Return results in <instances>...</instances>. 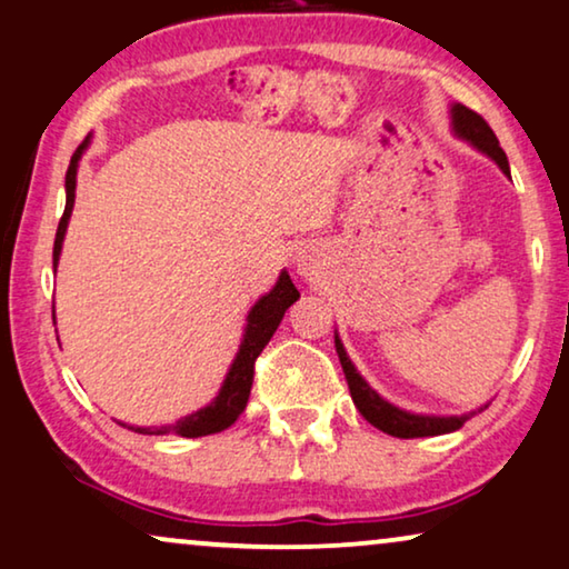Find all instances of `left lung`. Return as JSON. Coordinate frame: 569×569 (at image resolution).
Returning <instances> with one entry per match:
<instances>
[{"label":"left lung","mask_w":569,"mask_h":569,"mask_svg":"<svg viewBox=\"0 0 569 569\" xmlns=\"http://www.w3.org/2000/svg\"><path fill=\"white\" fill-rule=\"evenodd\" d=\"M450 127L452 132L458 134L460 140H466L468 146H473L479 153L489 156L499 169H502L505 177H510V163H507L505 150L499 148L497 134L491 132V127L483 121L479 113L468 109L463 103H452L450 106ZM336 351L340 359V367H343L348 390H351L353 406L359 408V413L367 419L372 427H377L385 435L400 437V439H411V437H435V435H448V431H456L463 427V423L471 419V413L463 416H429V413H411L403 411V408L392 406L390 400H385L380 392L369 388V382L359 375V369L353 367V361L348 359L343 343H340V336L336 332ZM487 406H481L479 411H483Z\"/></svg>","instance_id":"left-lung-1"}]
</instances>
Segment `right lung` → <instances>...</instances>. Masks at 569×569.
<instances>
[{
    "mask_svg": "<svg viewBox=\"0 0 569 569\" xmlns=\"http://www.w3.org/2000/svg\"><path fill=\"white\" fill-rule=\"evenodd\" d=\"M90 146V134L82 140V146L74 150L70 169H67L64 177V189H67V206L64 216L59 221L57 239H54V268L59 264V254H62V241L67 233V223H70L72 208H74V187H78V163L82 153H86ZM299 299L297 286H293L291 276L286 270H280L276 286L254 301V307L249 309L244 336H241L239 351L233 356L229 372H226V380L218 390V396L210 400L206 408L200 411L184 416L177 423H163V427H130V423L119 421L121 427L138 431V435H179V437H206L216 435V431L229 429L233 421L239 419L241 411L247 408L249 390H252V377H254V361L257 356L262 353V348L268 346L272 332L278 330L280 320H283L286 309H289L293 301Z\"/></svg>",
    "mask_w": 569,
    "mask_h": 569,
    "instance_id": "right-lung-1",
    "label": "right lung"
}]
</instances>
